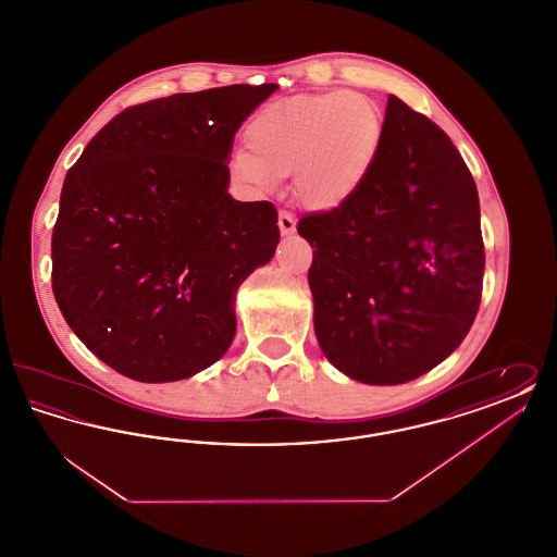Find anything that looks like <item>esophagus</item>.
Returning a JSON list of instances; mask_svg holds the SVG:
<instances>
[{"label":"esophagus","mask_w":557,"mask_h":557,"mask_svg":"<svg viewBox=\"0 0 557 557\" xmlns=\"http://www.w3.org/2000/svg\"><path fill=\"white\" fill-rule=\"evenodd\" d=\"M277 225H280V232H282V236H292L294 232H296V219H294V214L288 211H280V216H277Z\"/></svg>","instance_id":"obj_1"}]
</instances>
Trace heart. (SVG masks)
I'll use <instances>...</instances> for the list:
<instances>
[{"label":"heart","instance_id":"heart-1","mask_svg":"<svg viewBox=\"0 0 557 557\" xmlns=\"http://www.w3.org/2000/svg\"><path fill=\"white\" fill-rule=\"evenodd\" d=\"M384 137L380 108L359 91L294 96L261 108L244 133L234 177L273 194L292 175L296 200L313 211L345 205L370 175Z\"/></svg>","mask_w":557,"mask_h":557}]
</instances>
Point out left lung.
Listing matches in <instances>:
<instances>
[{
  "label": "left lung",
  "instance_id": "obj_1",
  "mask_svg": "<svg viewBox=\"0 0 557 557\" xmlns=\"http://www.w3.org/2000/svg\"><path fill=\"white\" fill-rule=\"evenodd\" d=\"M298 234L315 248L319 346L350 380L405 384L468 336L484 275L476 184L449 135L397 96L363 186Z\"/></svg>",
  "mask_w": 557,
  "mask_h": 557
}]
</instances>
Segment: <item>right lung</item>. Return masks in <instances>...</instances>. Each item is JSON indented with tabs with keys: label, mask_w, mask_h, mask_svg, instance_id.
<instances>
[{
	"label": "right lung",
	"mask_w": 557,
	"mask_h": 557,
	"mask_svg": "<svg viewBox=\"0 0 557 557\" xmlns=\"http://www.w3.org/2000/svg\"><path fill=\"white\" fill-rule=\"evenodd\" d=\"M275 89L227 85L127 108L66 173L53 296L112 370L175 382L227 352L238 288L280 242L271 202L227 191V162L242 121Z\"/></svg>",
	"instance_id": "obj_1"
}]
</instances>
